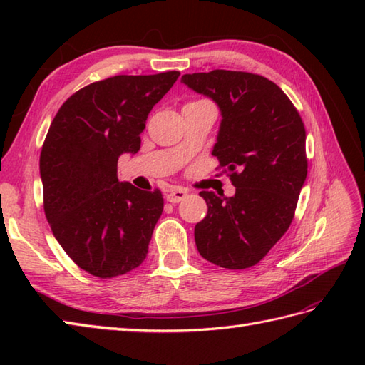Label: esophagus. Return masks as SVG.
<instances>
[{"label":"esophagus","mask_w":365,"mask_h":365,"mask_svg":"<svg viewBox=\"0 0 365 365\" xmlns=\"http://www.w3.org/2000/svg\"><path fill=\"white\" fill-rule=\"evenodd\" d=\"M187 195H188V192L185 191V190H173V191H169L168 195H166V200H168V202L177 204V202H180V200H183L185 197H187Z\"/></svg>","instance_id":"34e87169"}]
</instances>
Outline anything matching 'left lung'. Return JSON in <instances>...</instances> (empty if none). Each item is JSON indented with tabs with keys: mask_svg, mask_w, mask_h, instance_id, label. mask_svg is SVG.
I'll list each match as a JSON object with an SVG mask.
<instances>
[{
	"mask_svg": "<svg viewBox=\"0 0 365 365\" xmlns=\"http://www.w3.org/2000/svg\"><path fill=\"white\" fill-rule=\"evenodd\" d=\"M182 83L220 106L212 155L235 187L232 197L199 192L208 212L195 227L197 251L222 268L254 267L292 224L307 175L304 123L265 76L212 71L183 75Z\"/></svg>",
	"mask_w": 365,
	"mask_h": 365,
	"instance_id": "obj_1",
	"label": "left lung"
}]
</instances>
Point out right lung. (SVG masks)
<instances>
[{"label": "right lung", "mask_w": 365, "mask_h": 365, "mask_svg": "<svg viewBox=\"0 0 365 365\" xmlns=\"http://www.w3.org/2000/svg\"><path fill=\"white\" fill-rule=\"evenodd\" d=\"M178 75H118L92 83L66 100L46 133L45 216L68 257L92 276L125 274L145 259L163 196L119 182L118 160L139 150L147 115Z\"/></svg>", "instance_id": "obj_1"}]
</instances>
